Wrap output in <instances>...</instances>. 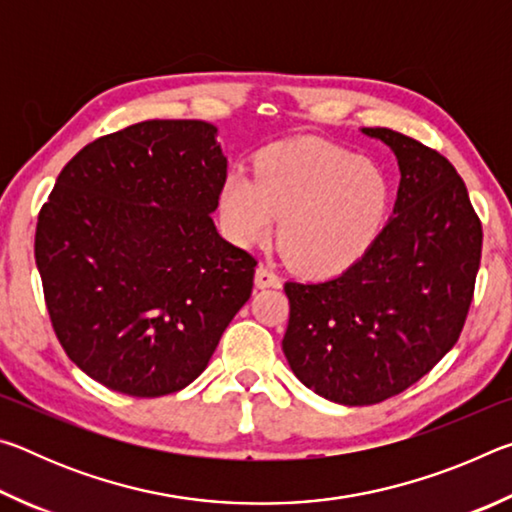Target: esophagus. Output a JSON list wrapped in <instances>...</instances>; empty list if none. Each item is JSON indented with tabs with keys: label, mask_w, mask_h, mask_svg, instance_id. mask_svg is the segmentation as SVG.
Segmentation results:
<instances>
[{
	"label": "esophagus",
	"mask_w": 512,
	"mask_h": 512,
	"mask_svg": "<svg viewBox=\"0 0 512 512\" xmlns=\"http://www.w3.org/2000/svg\"><path fill=\"white\" fill-rule=\"evenodd\" d=\"M255 287L257 289H268V287H280V277H277L271 268L259 264L255 271Z\"/></svg>",
	"instance_id": "obj_1"
}]
</instances>
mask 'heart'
<instances>
[{"mask_svg":"<svg viewBox=\"0 0 512 512\" xmlns=\"http://www.w3.org/2000/svg\"><path fill=\"white\" fill-rule=\"evenodd\" d=\"M391 201L386 173L372 160L323 140H293L259 155L257 178L230 171L221 187V216L241 246L268 237L300 271L339 273L366 253Z\"/></svg>","mask_w":512,"mask_h":512,"instance_id":"heart-1","label":"heart"}]
</instances>
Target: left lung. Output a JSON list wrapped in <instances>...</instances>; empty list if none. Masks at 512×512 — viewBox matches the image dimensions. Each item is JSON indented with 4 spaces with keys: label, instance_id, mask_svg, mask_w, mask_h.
Instances as JSON below:
<instances>
[{
    "label": "left lung",
    "instance_id": "8db88e82",
    "mask_svg": "<svg viewBox=\"0 0 512 512\" xmlns=\"http://www.w3.org/2000/svg\"><path fill=\"white\" fill-rule=\"evenodd\" d=\"M400 167L393 216L348 271L287 282L282 350L329 402L368 406L406 391L454 348L479 273L483 232L452 162L391 128H361Z\"/></svg>",
    "mask_w": 512,
    "mask_h": 512
}]
</instances>
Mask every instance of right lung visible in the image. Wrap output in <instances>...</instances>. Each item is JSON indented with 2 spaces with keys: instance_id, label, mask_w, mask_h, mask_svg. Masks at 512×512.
Here are the masks:
<instances>
[{
  "instance_id": "add662e5",
  "label": "right lung",
  "mask_w": 512,
  "mask_h": 512,
  "mask_svg": "<svg viewBox=\"0 0 512 512\" xmlns=\"http://www.w3.org/2000/svg\"><path fill=\"white\" fill-rule=\"evenodd\" d=\"M219 128L151 119L99 137L42 205L36 264L67 357L110 391L176 393L207 368L257 262L212 221Z\"/></svg>"
}]
</instances>
